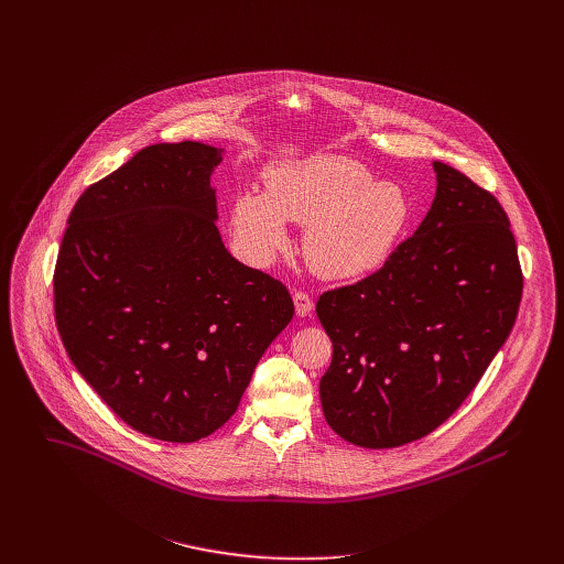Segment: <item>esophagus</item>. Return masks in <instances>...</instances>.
<instances>
[{"mask_svg":"<svg viewBox=\"0 0 564 564\" xmlns=\"http://www.w3.org/2000/svg\"><path fill=\"white\" fill-rule=\"evenodd\" d=\"M293 302H295V311L300 317H308L313 313V300L308 293L304 291H295L293 293Z\"/></svg>","mask_w":564,"mask_h":564,"instance_id":"1","label":"esophagus"}]
</instances>
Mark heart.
Returning a JSON list of instances; mask_svg holds the SVG:
<instances>
[{"instance_id":"heart-1","label":"heart","mask_w":564,"mask_h":564,"mask_svg":"<svg viewBox=\"0 0 564 564\" xmlns=\"http://www.w3.org/2000/svg\"><path fill=\"white\" fill-rule=\"evenodd\" d=\"M410 219V202L391 182H376L362 162L313 156L267 175V193H242L232 228L247 256L273 260L289 247V224L306 228L304 256L325 280H358L380 269Z\"/></svg>"}]
</instances>
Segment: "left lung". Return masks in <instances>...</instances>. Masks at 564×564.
<instances>
[{"label": "left lung", "instance_id": "obj_1", "mask_svg": "<svg viewBox=\"0 0 564 564\" xmlns=\"http://www.w3.org/2000/svg\"><path fill=\"white\" fill-rule=\"evenodd\" d=\"M436 197L382 269L317 302L334 354L323 414L345 441L387 449L447 421L506 343L523 293L501 204L445 162Z\"/></svg>", "mask_w": 564, "mask_h": 564}]
</instances>
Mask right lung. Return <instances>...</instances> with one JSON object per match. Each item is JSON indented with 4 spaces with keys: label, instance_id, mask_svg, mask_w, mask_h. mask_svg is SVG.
<instances>
[{
    "label": "right lung",
    "instance_id": "obj_1",
    "mask_svg": "<svg viewBox=\"0 0 564 564\" xmlns=\"http://www.w3.org/2000/svg\"><path fill=\"white\" fill-rule=\"evenodd\" d=\"M221 148L141 150L76 202L54 271L63 345L132 430L193 443L239 408L293 319L286 286L226 249L210 175Z\"/></svg>",
    "mask_w": 564,
    "mask_h": 564
}]
</instances>
